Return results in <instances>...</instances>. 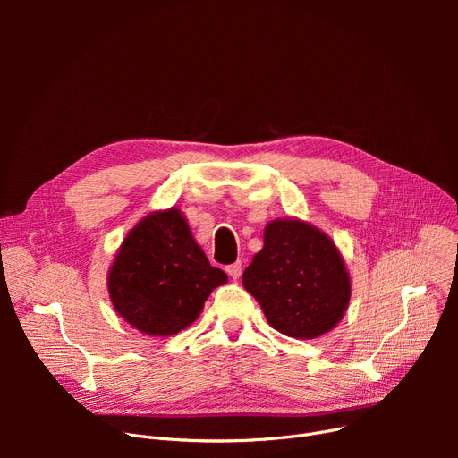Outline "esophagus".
Returning a JSON list of instances; mask_svg holds the SVG:
<instances>
[{
	"instance_id": "esophagus-1",
	"label": "esophagus",
	"mask_w": 458,
	"mask_h": 458,
	"mask_svg": "<svg viewBox=\"0 0 458 458\" xmlns=\"http://www.w3.org/2000/svg\"><path fill=\"white\" fill-rule=\"evenodd\" d=\"M226 273H228L233 280H237L239 276H242V261H235V263H232V266H228V267H226Z\"/></svg>"
}]
</instances>
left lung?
Here are the masks:
<instances>
[{"label":"left lung","instance_id":"obj_1","mask_svg":"<svg viewBox=\"0 0 458 458\" xmlns=\"http://www.w3.org/2000/svg\"><path fill=\"white\" fill-rule=\"evenodd\" d=\"M243 285L269 325L297 340H316L335 328L351 301V276L338 247L295 216L267 223Z\"/></svg>","mask_w":458,"mask_h":458}]
</instances>
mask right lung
<instances>
[{
	"mask_svg": "<svg viewBox=\"0 0 458 458\" xmlns=\"http://www.w3.org/2000/svg\"><path fill=\"white\" fill-rule=\"evenodd\" d=\"M211 267L178 208L152 211L128 232L107 273L116 314L147 335H174L195 323L215 287Z\"/></svg>",
	"mask_w": 458,
	"mask_h": 458,
	"instance_id": "add662e5",
	"label": "right lung"
}]
</instances>
